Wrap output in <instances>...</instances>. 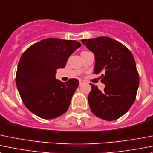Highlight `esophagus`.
<instances>
[{
  "label": "esophagus",
  "mask_w": 153,
  "mask_h": 153,
  "mask_svg": "<svg viewBox=\"0 0 153 153\" xmlns=\"http://www.w3.org/2000/svg\"><path fill=\"white\" fill-rule=\"evenodd\" d=\"M79 84H80V86L82 85V84H84V81H83V80H80V81H79Z\"/></svg>",
  "instance_id": "esophagus-1"
}]
</instances>
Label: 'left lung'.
<instances>
[{
  "instance_id": "left-lung-1",
  "label": "left lung",
  "mask_w": 153,
  "mask_h": 153,
  "mask_svg": "<svg viewBox=\"0 0 153 153\" xmlns=\"http://www.w3.org/2000/svg\"><path fill=\"white\" fill-rule=\"evenodd\" d=\"M95 56L93 71L105 84L103 91L93 84L88 95L91 111L96 117L112 121L121 117L134 103L139 75L131 51L108 36L81 39Z\"/></svg>"
}]
</instances>
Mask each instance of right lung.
Returning <instances> with one entry per match:
<instances>
[{
	"label": "right lung",
	"mask_w": 153,
	"mask_h": 153,
	"mask_svg": "<svg viewBox=\"0 0 153 153\" xmlns=\"http://www.w3.org/2000/svg\"><path fill=\"white\" fill-rule=\"evenodd\" d=\"M81 45L75 40L48 38L23 53L18 65L16 86L22 102L33 114L50 120L67 111L79 81L71 78L62 82L55 75Z\"/></svg>",
	"instance_id": "1"
}]
</instances>
